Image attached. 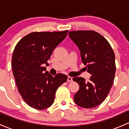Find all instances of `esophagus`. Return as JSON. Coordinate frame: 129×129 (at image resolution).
<instances>
[{"label": "esophagus", "instance_id": "1", "mask_svg": "<svg viewBox=\"0 0 129 129\" xmlns=\"http://www.w3.org/2000/svg\"><path fill=\"white\" fill-rule=\"evenodd\" d=\"M67 81L68 82H72V78L71 77H69L68 76V80Z\"/></svg>", "mask_w": 129, "mask_h": 129}]
</instances>
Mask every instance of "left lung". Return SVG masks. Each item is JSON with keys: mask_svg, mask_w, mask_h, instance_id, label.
<instances>
[{"mask_svg": "<svg viewBox=\"0 0 129 129\" xmlns=\"http://www.w3.org/2000/svg\"><path fill=\"white\" fill-rule=\"evenodd\" d=\"M68 34L80 50L86 70L91 75L88 82L81 77L73 78L80 86L74 100L81 107L94 108L106 99L113 83L115 53L107 40L96 31L78 30Z\"/></svg>", "mask_w": 129, "mask_h": 129, "instance_id": "1", "label": "left lung"}]
</instances>
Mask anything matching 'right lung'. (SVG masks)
<instances>
[{
    "mask_svg": "<svg viewBox=\"0 0 129 129\" xmlns=\"http://www.w3.org/2000/svg\"><path fill=\"white\" fill-rule=\"evenodd\" d=\"M68 32H32L23 37L14 49L11 66L16 83L31 107L43 110L51 106L58 88L67 80L63 74L52 76L44 65H49L47 60Z\"/></svg>",
    "mask_w": 129,
    "mask_h": 129,
    "instance_id": "obj_1",
    "label": "right lung"
}]
</instances>
